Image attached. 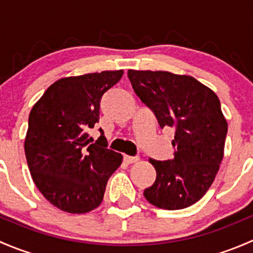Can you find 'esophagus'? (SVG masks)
Here are the masks:
<instances>
[{
  "instance_id": "esophagus-1",
  "label": "esophagus",
  "mask_w": 253,
  "mask_h": 253,
  "mask_svg": "<svg viewBox=\"0 0 253 253\" xmlns=\"http://www.w3.org/2000/svg\"><path fill=\"white\" fill-rule=\"evenodd\" d=\"M124 160L127 164H132V163H137L139 160L138 157H129V155H125Z\"/></svg>"
}]
</instances>
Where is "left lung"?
<instances>
[{
    "label": "left lung",
    "mask_w": 253,
    "mask_h": 253,
    "mask_svg": "<svg viewBox=\"0 0 253 253\" xmlns=\"http://www.w3.org/2000/svg\"><path fill=\"white\" fill-rule=\"evenodd\" d=\"M128 78L159 126L175 128L174 158L149 159L157 178L144 190L145 200L168 211L195 205L209 190L223 160L228 122L219 98L191 76L128 70Z\"/></svg>",
    "instance_id": "left-lung-1"
}]
</instances>
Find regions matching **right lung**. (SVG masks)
Listing matches in <instances>:
<instances>
[{
    "label": "right lung",
    "mask_w": 253,
    "mask_h": 253,
    "mask_svg": "<svg viewBox=\"0 0 253 253\" xmlns=\"http://www.w3.org/2000/svg\"><path fill=\"white\" fill-rule=\"evenodd\" d=\"M124 71H103L56 81L34 104L24 141L33 181L56 208L84 214L103 202L122 155L95 143L88 129L99 121L100 100Z\"/></svg>",
    "instance_id": "add662e5"
}]
</instances>
